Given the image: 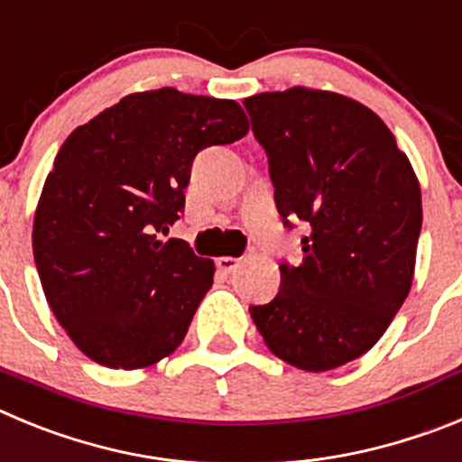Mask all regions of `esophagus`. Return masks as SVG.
<instances>
[{
	"mask_svg": "<svg viewBox=\"0 0 462 462\" xmlns=\"http://www.w3.org/2000/svg\"><path fill=\"white\" fill-rule=\"evenodd\" d=\"M239 264H241L239 257H230V255H221L218 260H216V267L221 269L223 273L236 272V269H239Z\"/></svg>",
	"mask_w": 462,
	"mask_h": 462,
	"instance_id": "esophagus-1",
	"label": "esophagus"
}]
</instances>
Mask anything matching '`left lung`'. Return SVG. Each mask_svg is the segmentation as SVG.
<instances>
[{
  "label": "left lung",
  "mask_w": 462,
  "mask_h": 462,
  "mask_svg": "<svg viewBox=\"0 0 462 462\" xmlns=\"http://www.w3.org/2000/svg\"><path fill=\"white\" fill-rule=\"evenodd\" d=\"M269 156L282 223L306 226L303 260L251 318L269 350L309 373L359 359L412 288L421 189L407 153L371 107L290 87L244 101Z\"/></svg>",
  "instance_id": "8db88e82"
}]
</instances>
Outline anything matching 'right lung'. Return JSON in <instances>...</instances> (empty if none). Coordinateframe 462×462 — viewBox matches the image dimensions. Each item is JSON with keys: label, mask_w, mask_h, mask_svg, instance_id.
I'll return each mask as SVG.
<instances>
[{"label": "right lung", "mask_w": 462, "mask_h": 462, "mask_svg": "<svg viewBox=\"0 0 462 462\" xmlns=\"http://www.w3.org/2000/svg\"><path fill=\"white\" fill-rule=\"evenodd\" d=\"M246 133L236 101L163 87L128 94L64 140L32 246L50 309L82 355L135 371L180 347L216 267L161 232L184 211L195 153Z\"/></svg>", "instance_id": "right-lung-1"}]
</instances>
